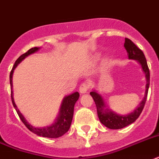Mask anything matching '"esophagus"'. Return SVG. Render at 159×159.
<instances>
[{
	"label": "esophagus",
	"instance_id": "1",
	"mask_svg": "<svg viewBox=\"0 0 159 159\" xmlns=\"http://www.w3.org/2000/svg\"><path fill=\"white\" fill-rule=\"evenodd\" d=\"M88 89H89V85H88V83H86V82L82 83V85L79 87V92L80 93H82V94L88 93Z\"/></svg>",
	"mask_w": 159,
	"mask_h": 159
}]
</instances>
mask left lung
<instances>
[{
	"mask_svg": "<svg viewBox=\"0 0 159 159\" xmlns=\"http://www.w3.org/2000/svg\"><path fill=\"white\" fill-rule=\"evenodd\" d=\"M124 47L128 52V58L131 60H136L140 64L146 77V90H145L143 99L142 100L140 104L134 109V111L126 115L117 114L112 111L111 109H109L105 103L102 97L98 93L97 90L94 89L93 92H91L90 95L93 97V100L95 102L98 116L100 122L110 129H121V128H125L127 126L134 123L138 119V117L140 116L144 107V105L147 100L148 88H149V69L148 66L147 61H146L143 52L128 38H125Z\"/></svg>",
	"mask_w": 159,
	"mask_h": 159,
	"instance_id": "8db88e82",
	"label": "left lung"
}]
</instances>
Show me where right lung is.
<instances>
[{"instance_id":"obj_1","label":"right lung","mask_w":159,"mask_h":159,"mask_svg":"<svg viewBox=\"0 0 159 159\" xmlns=\"http://www.w3.org/2000/svg\"><path fill=\"white\" fill-rule=\"evenodd\" d=\"M40 50V47H32L30 50H28L26 53H24L22 55L18 57V59L16 61L14 66L12 67V70L11 71L10 73V84H11V101L13 107H15L16 111L17 112L18 116L22 121V123L25 124L26 128H28L29 130L34 133L36 135L41 137H44V138H49V139H57L59 137H61L64 135L65 133L69 130V128L71 127V121H72V117H73V112H74V106L75 103L79 98V93L77 92L71 93L70 95L66 96L61 102V104L60 110L58 112V115L57 118L54 121L52 124L50 126H46V127H42V128H37V127H34L27 122V120L25 118V117L21 114V112L19 111L16 105L14 98H13V91H12V76H13V72L16 67L18 66V64H20L26 57L36 52L37 51Z\"/></svg>"}]
</instances>
